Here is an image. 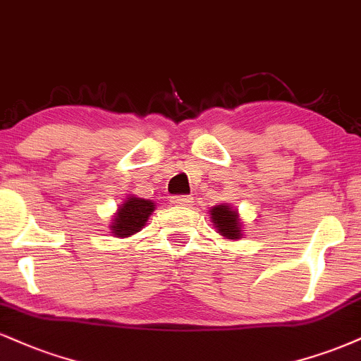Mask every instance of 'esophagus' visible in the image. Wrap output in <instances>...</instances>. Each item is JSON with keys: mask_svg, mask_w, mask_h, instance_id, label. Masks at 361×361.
I'll return each mask as SVG.
<instances>
[{"mask_svg": "<svg viewBox=\"0 0 361 361\" xmlns=\"http://www.w3.org/2000/svg\"><path fill=\"white\" fill-rule=\"evenodd\" d=\"M192 197L189 196H173L171 197V204L172 206H179V207H188V206H192Z\"/></svg>", "mask_w": 361, "mask_h": 361, "instance_id": "34e87169", "label": "esophagus"}]
</instances>
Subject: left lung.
<instances>
[{
    "instance_id": "8db88e82",
    "label": "left lung",
    "mask_w": 361,
    "mask_h": 361,
    "mask_svg": "<svg viewBox=\"0 0 361 361\" xmlns=\"http://www.w3.org/2000/svg\"><path fill=\"white\" fill-rule=\"evenodd\" d=\"M209 219L213 223V228L224 240H240L243 238V223H241L238 209L231 207L230 204H218L211 207Z\"/></svg>"
}]
</instances>
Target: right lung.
<instances>
[{
	"mask_svg": "<svg viewBox=\"0 0 361 361\" xmlns=\"http://www.w3.org/2000/svg\"><path fill=\"white\" fill-rule=\"evenodd\" d=\"M155 202L150 201V199H142L135 196V194H128L123 204L118 207V211L113 216V221L109 224L113 236L126 238V236L142 231L148 218L155 211Z\"/></svg>",
	"mask_w": 361,
	"mask_h": 361,
	"instance_id": "1",
	"label": "right lung"
}]
</instances>
